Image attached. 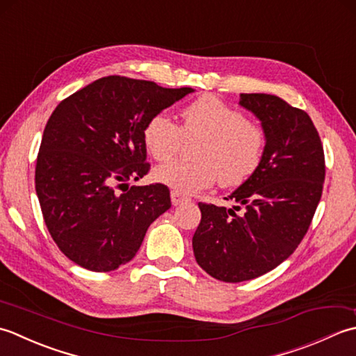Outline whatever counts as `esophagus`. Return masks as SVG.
<instances>
[{"mask_svg":"<svg viewBox=\"0 0 356 356\" xmlns=\"http://www.w3.org/2000/svg\"><path fill=\"white\" fill-rule=\"evenodd\" d=\"M170 200H172V204L173 206H181L183 204V202H187L188 201V198H186L184 195H181V193H178V192H172L170 193Z\"/></svg>","mask_w":356,"mask_h":356,"instance_id":"1","label":"esophagus"}]
</instances>
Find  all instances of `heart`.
<instances>
[{"label": "heart", "mask_w": 356, "mask_h": 356, "mask_svg": "<svg viewBox=\"0 0 356 356\" xmlns=\"http://www.w3.org/2000/svg\"><path fill=\"white\" fill-rule=\"evenodd\" d=\"M198 141L195 161H170L155 168L152 177L178 193H197L218 179L222 187L244 183L258 169L266 146L264 130L236 108L215 97H201L181 111V124L168 115L152 117L143 130L147 154L168 161L183 141Z\"/></svg>", "instance_id": "b5f03b06"}]
</instances>
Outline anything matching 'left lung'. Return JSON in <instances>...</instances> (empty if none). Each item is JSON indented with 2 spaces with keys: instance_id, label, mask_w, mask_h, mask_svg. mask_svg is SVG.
<instances>
[{
  "instance_id": "obj_1",
  "label": "left lung",
  "mask_w": 356,
  "mask_h": 356,
  "mask_svg": "<svg viewBox=\"0 0 356 356\" xmlns=\"http://www.w3.org/2000/svg\"><path fill=\"white\" fill-rule=\"evenodd\" d=\"M259 120L266 146L258 169L229 195L230 209L200 202L195 259L226 282L258 278L292 255L321 200L324 150L309 115L267 93H241Z\"/></svg>"
}]
</instances>
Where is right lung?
<instances>
[{"label":"right lung","instance_id":"right-lung-1","mask_svg":"<svg viewBox=\"0 0 356 356\" xmlns=\"http://www.w3.org/2000/svg\"><path fill=\"white\" fill-rule=\"evenodd\" d=\"M192 87L104 76L56 106L42 134L35 188L46 226L60 250L92 272L132 259L149 226L169 210L163 184L127 186L149 170L143 130Z\"/></svg>","mask_w":356,"mask_h":356}]
</instances>
